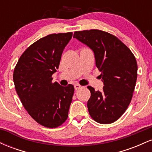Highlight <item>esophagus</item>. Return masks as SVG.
<instances>
[{
	"label": "esophagus",
	"mask_w": 152,
	"mask_h": 152,
	"mask_svg": "<svg viewBox=\"0 0 152 152\" xmlns=\"http://www.w3.org/2000/svg\"><path fill=\"white\" fill-rule=\"evenodd\" d=\"M81 88V86H80L79 84H75L74 85V88L75 90H78V89H80V88Z\"/></svg>",
	"instance_id": "1"
}]
</instances>
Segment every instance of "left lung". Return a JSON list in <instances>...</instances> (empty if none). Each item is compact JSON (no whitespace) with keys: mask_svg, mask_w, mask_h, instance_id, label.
<instances>
[{"mask_svg":"<svg viewBox=\"0 0 152 152\" xmlns=\"http://www.w3.org/2000/svg\"><path fill=\"white\" fill-rule=\"evenodd\" d=\"M74 38L93 50L104 84L101 91L87 87L91 92L87 103L91 117L100 124L113 123L126 111L133 96L138 69L135 56L116 36L105 31H75Z\"/></svg>","mask_w":152,"mask_h":152,"instance_id":"1","label":"left lung"}]
</instances>
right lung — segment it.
<instances>
[{"label":"right lung","instance_id":"obj_1","mask_svg":"<svg viewBox=\"0 0 152 152\" xmlns=\"http://www.w3.org/2000/svg\"><path fill=\"white\" fill-rule=\"evenodd\" d=\"M73 33L50 34L31 44L20 56L13 71L17 94L28 114L39 124L56 128L64 124L74 87L52 82L61 55Z\"/></svg>","mask_w":152,"mask_h":152}]
</instances>
